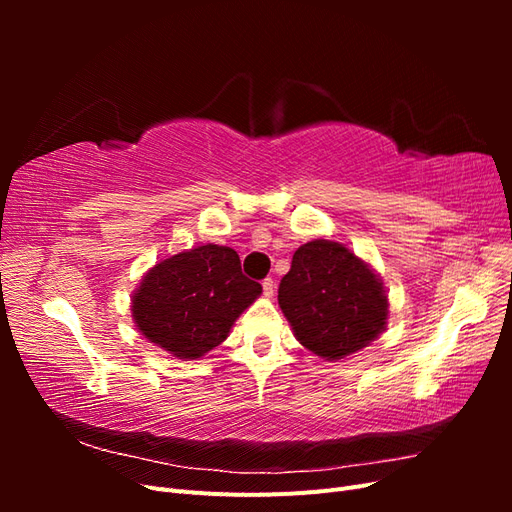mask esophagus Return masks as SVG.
I'll list each match as a JSON object with an SVG mask.
<instances>
[{
  "label": "esophagus",
  "mask_w": 512,
  "mask_h": 512,
  "mask_svg": "<svg viewBox=\"0 0 512 512\" xmlns=\"http://www.w3.org/2000/svg\"><path fill=\"white\" fill-rule=\"evenodd\" d=\"M273 290H275V282L271 277H267V280L262 282V292H265V297H273Z\"/></svg>",
  "instance_id": "obj_1"
}]
</instances>
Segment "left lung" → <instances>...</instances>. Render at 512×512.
Masks as SVG:
<instances>
[{
    "label": "left lung",
    "mask_w": 512,
    "mask_h": 512,
    "mask_svg": "<svg viewBox=\"0 0 512 512\" xmlns=\"http://www.w3.org/2000/svg\"><path fill=\"white\" fill-rule=\"evenodd\" d=\"M277 301L299 342L327 361L374 342L389 318V299L374 269L327 239L294 252Z\"/></svg>",
    "instance_id": "8db88e82"
}]
</instances>
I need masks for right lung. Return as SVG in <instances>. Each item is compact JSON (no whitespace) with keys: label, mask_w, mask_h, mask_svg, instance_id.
Listing matches in <instances>:
<instances>
[{"label":"right lung","mask_w":512,"mask_h":512,"mask_svg":"<svg viewBox=\"0 0 512 512\" xmlns=\"http://www.w3.org/2000/svg\"><path fill=\"white\" fill-rule=\"evenodd\" d=\"M262 286L241 273L226 245H198L158 262L136 288L132 316L151 344L177 359H200L220 346Z\"/></svg>","instance_id":"add662e5"}]
</instances>
